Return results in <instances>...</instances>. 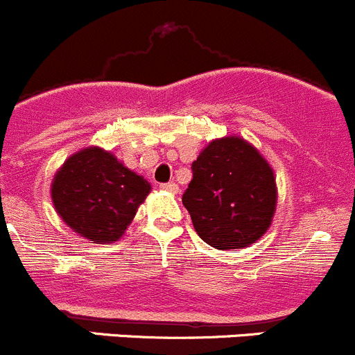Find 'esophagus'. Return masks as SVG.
I'll list each match as a JSON object with an SVG mask.
<instances>
[{"label": "esophagus", "instance_id": "34e87169", "mask_svg": "<svg viewBox=\"0 0 355 355\" xmlns=\"http://www.w3.org/2000/svg\"><path fill=\"white\" fill-rule=\"evenodd\" d=\"M160 189H166V191H171V193H178V184L176 182H162L160 184Z\"/></svg>", "mask_w": 355, "mask_h": 355}]
</instances>
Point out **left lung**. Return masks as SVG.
<instances>
[{
  "mask_svg": "<svg viewBox=\"0 0 355 355\" xmlns=\"http://www.w3.org/2000/svg\"><path fill=\"white\" fill-rule=\"evenodd\" d=\"M182 193L195 231L220 250L255 243L271 226L276 181L261 153L236 136L216 139L191 164Z\"/></svg>",
  "mask_w": 355,
  "mask_h": 355,
  "instance_id": "1",
  "label": "left lung"
}]
</instances>
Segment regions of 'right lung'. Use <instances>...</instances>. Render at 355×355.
<instances>
[{"label": "right lung", "mask_w": 355, "mask_h": 355, "mask_svg": "<svg viewBox=\"0 0 355 355\" xmlns=\"http://www.w3.org/2000/svg\"><path fill=\"white\" fill-rule=\"evenodd\" d=\"M148 193L145 179L101 148L69 157L51 184L58 216L94 243L117 241Z\"/></svg>", "instance_id": "right-lung-1"}]
</instances>
